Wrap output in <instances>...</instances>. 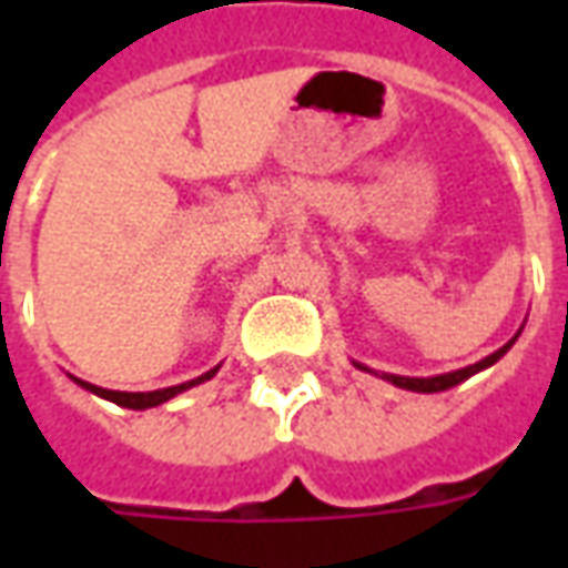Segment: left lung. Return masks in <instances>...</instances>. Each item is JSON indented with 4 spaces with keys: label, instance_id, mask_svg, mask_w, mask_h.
Returning <instances> with one entry per match:
<instances>
[{
    "label": "left lung",
    "instance_id": "left-lung-1",
    "mask_svg": "<svg viewBox=\"0 0 568 568\" xmlns=\"http://www.w3.org/2000/svg\"><path fill=\"white\" fill-rule=\"evenodd\" d=\"M514 341H517V334H514L511 341L501 346V349H496L493 356L480 358V362L468 365V368L450 371V374H438V377H402V374H381V377H383V381L393 383V386H398V389H410V393H444V389H450V386H456V383L468 381V377H471V374H477V371H484V368H489V365H496V362H499V358L505 356L508 349H511ZM356 368L371 371V368H365V365H358V362H356Z\"/></svg>",
    "mask_w": 568,
    "mask_h": 568
}]
</instances>
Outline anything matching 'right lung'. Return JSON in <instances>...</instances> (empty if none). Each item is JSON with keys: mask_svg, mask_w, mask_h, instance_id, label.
Listing matches in <instances>:
<instances>
[{"mask_svg": "<svg viewBox=\"0 0 568 568\" xmlns=\"http://www.w3.org/2000/svg\"><path fill=\"white\" fill-rule=\"evenodd\" d=\"M215 371H219V368L206 371V374H200V377H194V381L179 383V386L154 389V393H115V389H103V386H93V383H84V381H79V377H72V381L79 383V386H84L88 393L100 395V398H109V402H115V405L130 407V410H145V407H158V405H163V402H170L173 395L185 393V389L197 386V383L210 381V377H215Z\"/></svg>", "mask_w": 568, "mask_h": 568, "instance_id": "right-lung-1", "label": "right lung"}]
</instances>
